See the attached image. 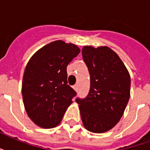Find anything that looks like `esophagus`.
Returning <instances> with one entry per match:
<instances>
[{
  "mask_svg": "<svg viewBox=\"0 0 150 150\" xmlns=\"http://www.w3.org/2000/svg\"><path fill=\"white\" fill-rule=\"evenodd\" d=\"M74 89H75V91H77L78 89H79V85L75 84V86H74Z\"/></svg>",
  "mask_w": 150,
  "mask_h": 150,
  "instance_id": "1",
  "label": "esophagus"
}]
</instances>
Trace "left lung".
<instances>
[{
  "label": "left lung",
  "mask_w": 150,
  "mask_h": 150,
  "mask_svg": "<svg viewBox=\"0 0 150 150\" xmlns=\"http://www.w3.org/2000/svg\"><path fill=\"white\" fill-rule=\"evenodd\" d=\"M82 54L90 75V89L86 98L75 101L85 128L105 132L123 115L130 97V75L118 55L107 47L85 46Z\"/></svg>",
  "instance_id": "1"
}]
</instances>
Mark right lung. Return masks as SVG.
<instances>
[{"label":"right lung","mask_w":150,"mask_h":150,"mask_svg":"<svg viewBox=\"0 0 150 150\" xmlns=\"http://www.w3.org/2000/svg\"><path fill=\"white\" fill-rule=\"evenodd\" d=\"M79 53L77 46L57 40L36 52L27 64L22 98L29 118L41 128L58 125L76 96L68 85L67 66Z\"/></svg>","instance_id":"obj_1"}]
</instances>
